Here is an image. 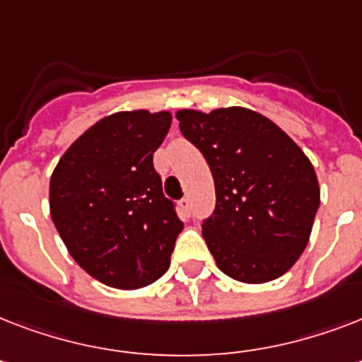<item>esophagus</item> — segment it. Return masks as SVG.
Segmentation results:
<instances>
[{
  "label": "esophagus",
  "mask_w": 362,
  "mask_h": 362,
  "mask_svg": "<svg viewBox=\"0 0 362 362\" xmlns=\"http://www.w3.org/2000/svg\"><path fill=\"white\" fill-rule=\"evenodd\" d=\"M178 210H180L182 216H189V214H192V203H189V199H187V197L182 199L180 203H178Z\"/></svg>",
  "instance_id": "1"
}]
</instances>
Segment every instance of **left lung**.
Here are the masks:
<instances>
[{
	"label": "left lung",
	"mask_w": 362,
	"mask_h": 362,
	"mask_svg": "<svg viewBox=\"0 0 362 362\" xmlns=\"http://www.w3.org/2000/svg\"><path fill=\"white\" fill-rule=\"evenodd\" d=\"M182 135L203 152L216 210L203 237L223 274L264 284L303 255L320 209L314 165L267 116L244 107L176 112Z\"/></svg>",
	"instance_id": "1"
}]
</instances>
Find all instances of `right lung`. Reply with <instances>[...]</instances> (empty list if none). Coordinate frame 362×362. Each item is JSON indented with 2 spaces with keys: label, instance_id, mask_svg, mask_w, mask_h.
<instances>
[{
  "label": "right lung",
  "instance_id": "obj_1",
  "mask_svg": "<svg viewBox=\"0 0 362 362\" xmlns=\"http://www.w3.org/2000/svg\"><path fill=\"white\" fill-rule=\"evenodd\" d=\"M169 110H122L86 129L50 176V216L67 252L116 289H141L167 272L184 229L161 192L153 152L169 133Z\"/></svg>",
  "mask_w": 362,
  "mask_h": 362
}]
</instances>
